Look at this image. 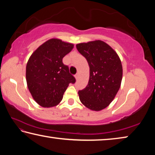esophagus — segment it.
<instances>
[{
	"label": "esophagus",
	"mask_w": 155,
	"mask_h": 155,
	"mask_svg": "<svg viewBox=\"0 0 155 155\" xmlns=\"http://www.w3.org/2000/svg\"><path fill=\"white\" fill-rule=\"evenodd\" d=\"M74 77H75V78H76V80H77L78 78V77H79V74H78V73H77V74H76L74 75Z\"/></svg>",
	"instance_id": "1"
}]
</instances>
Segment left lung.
<instances>
[{"label":"left lung","mask_w":155,"mask_h":155,"mask_svg":"<svg viewBox=\"0 0 155 155\" xmlns=\"http://www.w3.org/2000/svg\"><path fill=\"white\" fill-rule=\"evenodd\" d=\"M76 46L90 66L88 84L78 91L79 99L87 108L101 111L109 105L121 85V60L117 52L103 41L80 43Z\"/></svg>","instance_id":"left-lung-1"}]
</instances>
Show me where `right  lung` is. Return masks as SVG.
I'll return each mask as SVG.
<instances>
[{
  "label": "right lung",
  "mask_w": 155,
  "mask_h": 155,
  "mask_svg": "<svg viewBox=\"0 0 155 155\" xmlns=\"http://www.w3.org/2000/svg\"><path fill=\"white\" fill-rule=\"evenodd\" d=\"M74 48V44L52 38L34 51L26 67V80L30 93L42 107L57 106L61 101L70 83L75 78L62 59Z\"/></svg>",
  "instance_id": "1"
}]
</instances>
